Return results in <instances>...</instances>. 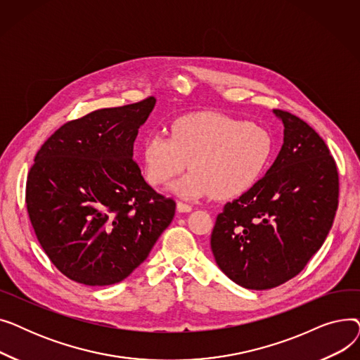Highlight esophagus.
Returning a JSON list of instances; mask_svg holds the SVG:
<instances>
[{
  "instance_id": "obj_1",
  "label": "esophagus",
  "mask_w": 360,
  "mask_h": 360,
  "mask_svg": "<svg viewBox=\"0 0 360 360\" xmlns=\"http://www.w3.org/2000/svg\"><path fill=\"white\" fill-rule=\"evenodd\" d=\"M176 210H178L179 213H190V212L193 210V205H190V204H185V202H182V201H178V204H176Z\"/></svg>"
}]
</instances>
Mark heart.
<instances>
[{"instance_id":"b5f03b06","label":"heart","mask_w":360,"mask_h":360,"mask_svg":"<svg viewBox=\"0 0 360 360\" xmlns=\"http://www.w3.org/2000/svg\"><path fill=\"white\" fill-rule=\"evenodd\" d=\"M273 137L257 124L223 115L200 113L182 117L163 131H151L143 141L144 175L160 186L193 167L172 185L182 198L214 195L235 198L258 182L273 156Z\"/></svg>"}]
</instances>
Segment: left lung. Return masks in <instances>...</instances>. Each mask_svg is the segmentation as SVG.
I'll return each instance as SVG.
<instances>
[{"label": "left lung", "instance_id": "1", "mask_svg": "<svg viewBox=\"0 0 360 360\" xmlns=\"http://www.w3.org/2000/svg\"><path fill=\"white\" fill-rule=\"evenodd\" d=\"M285 139L267 174L224 205L212 232L220 270L236 285L266 290L305 269L324 243L338 205L330 150L304 120L274 109Z\"/></svg>", "mask_w": 360, "mask_h": 360}]
</instances>
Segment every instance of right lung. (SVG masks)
<instances>
[{"mask_svg":"<svg viewBox=\"0 0 360 360\" xmlns=\"http://www.w3.org/2000/svg\"><path fill=\"white\" fill-rule=\"evenodd\" d=\"M156 99L72 120L42 144L27 174L26 205L53 266L86 286L127 278L175 216L132 159L139 128Z\"/></svg>","mask_w":360,"mask_h":360,"instance_id":"right-lung-1","label":"right lung"}]
</instances>
